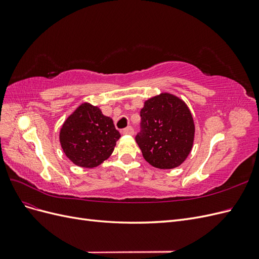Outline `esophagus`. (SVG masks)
<instances>
[{
	"instance_id": "obj_1",
	"label": "esophagus",
	"mask_w": 259,
	"mask_h": 259,
	"mask_svg": "<svg viewBox=\"0 0 259 259\" xmlns=\"http://www.w3.org/2000/svg\"><path fill=\"white\" fill-rule=\"evenodd\" d=\"M123 134L124 135H133L134 134V131H133V128L131 126H128V127L123 130Z\"/></svg>"
}]
</instances>
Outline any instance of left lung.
<instances>
[{
  "mask_svg": "<svg viewBox=\"0 0 259 259\" xmlns=\"http://www.w3.org/2000/svg\"><path fill=\"white\" fill-rule=\"evenodd\" d=\"M140 116L143 131L136 143L145 160L161 169L182 165L192 150L195 133L185 101L170 93H161L145 100Z\"/></svg>",
  "mask_w": 259,
  "mask_h": 259,
  "instance_id": "obj_1",
  "label": "left lung"
}]
</instances>
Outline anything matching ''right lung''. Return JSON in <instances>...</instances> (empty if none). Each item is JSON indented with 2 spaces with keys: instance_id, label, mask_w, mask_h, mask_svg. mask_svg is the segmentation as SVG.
<instances>
[{
  "instance_id": "right-lung-1",
  "label": "right lung",
  "mask_w": 259,
  "mask_h": 259,
  "mask_svg": "<svg viewBox=\"0 0 259 259\" xmlns=\"http://www.w3.org/2000/svg\"><path fill=\"white\" fill-rule=\"evenodd\" d=\"M120 137L111 117L88 101L67 117L59 132L60 146L67 158L85 168L96 167L106 161Z\"/></svg>"
}]
</instances>
